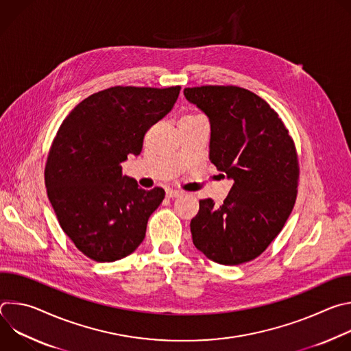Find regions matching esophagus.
<instances>
[{
	"label": "esophagus",
	"instance_id": "34e87169",
	"mask_svg": "<svg viewBox=\"0 0 351 351\" xmlns=\"http://www.w3.org/2000/svg\"><path fill=\"white\" fill-rule=\"evenodd\" d=\"M180 194H182V191H179V190H167L168 198H175V197H179Z\"/></svg>",
	"mask_w": 351,
	"mask_h": 351
}]
</instances>
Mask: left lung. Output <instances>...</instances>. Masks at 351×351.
I'll return each instance as SVG.
<instances>
[{"instance_id":"obj_1","label":"left lung","mask_w":351,"mask_h":351,"mask_svg":"<svg viewBox=\"0 0 351 351\" xmlns=\"http://www.w3.org/2000/svg\"><path fill=\"white\" fill-rule=\"evenodd\" d=\"M211 126L210 160L233 186L222 206L199 202L194 245L214 263L257 258L279 234L297 195L298 162L287 129L257 94L236 86L184 88Z\"/></svg>"}]
</instances>
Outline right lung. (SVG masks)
Returning a JSON list of instances; mask_svg holds the SVG:
<instances>
[{
  "label": "right lung",
  "instance_id": "right-lung-1",
  "mask_svg": "<svg viewBox=\"0 0 351 351\" xmlns=\"http://www.w3.org/2000/svg\"><path fill=\"white\" fill-rule=\"evenodd\" d=\"M179 91L111 87L84 98L58 129L44 172L47 194L62 230L88 258L112 263L144 240L165 191L140 189L121 164L140 154L145 132L172 110Z\"/></svg>",
  "mask_w": 351,
  "mask_h": 351
}]
</instances>
